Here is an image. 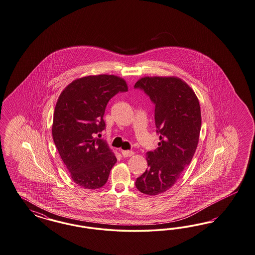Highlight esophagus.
Wrapping results in <instances>:
<instances>
[{
  "label": "esophagus",
  "instance_id": "obj_1",
  "mask_svg": "<svg viewBox=\"0 0 255 255\" xmlns=\"http://www.w3.org/2000/svg\"><path fill=\"white\" fill-rule=\"evenodd\" d=\"M133 151L132 150H122V154H123V157H130L133 155Z\"/></svg>",
  "mask_w": 255,
  "mask_h": 255
}]
</instances>
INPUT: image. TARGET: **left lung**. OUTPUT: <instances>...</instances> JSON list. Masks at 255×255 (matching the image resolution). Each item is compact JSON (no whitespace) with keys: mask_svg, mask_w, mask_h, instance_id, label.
Here are the masks:
<instances>
[{"mask_svg":"<svg viewBox=\"0 0 255 255\" xmlns=\"http://www.w3.org/2000/svg\"><path fill=\"white\" fill-rule=\"evenodd\" d=\"M134 88L143 90L154 104V121L160 142L147 152L148 167L135 181L141 193L155 196L174 185L193 158L202 126L199 100L177 77H144Z\"/></svg>","mask_w":255,"mask_h":255,"instance_id":"8db88e82","label":"left lung"}]
</instances>
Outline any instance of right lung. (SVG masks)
<instances>
[{
	"mask_svg": "<svg viewBox=\"0 0 255 255\" xmlns=\"http://www.w3.org/2000/svg\"><path fill=\"white\" fill-rule=\"evenodd\" d=\"M127 90L123 78L101 74L74 80L58 98L53 113V142L71 179L84 188L106 185L117 162L106 141L95 135L106 129L103 118L109 100Z\"/></svg>",
	"mask_w": 255,
	"mask_h": 255,
	"instance_id": "right-lung-1",
	"label": "right lung"
}]
</instances>
